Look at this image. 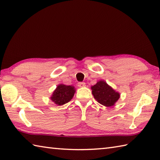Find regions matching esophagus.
Listing matches in <instances>:
<instances>
[{
	"label": "esophagus",
	"mask_w": 160,
	"mask_h": 160,
	"mask_svg": "<svg viewBox=\"0 0 160 160\" xmlns=\"http://www.w3.org/2000/svg\"><path fill=\"white\" fill-rule=\"evenodd\" d=\"M78 86L79 87H84L86 86V84L84 82H78Z\"/></svg>",
	"instance_id": "34e87169"
}]
</instances>
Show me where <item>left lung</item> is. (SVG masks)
<instances>
[{
    "label": "left lung",
    "mask_w": 160,
    "mask_h": 160,
    "mask_svg": "<svg viewBox=\"0 0 160 160\" xmlns=\"http://www.w3.org/2000/svg\"><path fill=\"white\" fill-rule=\"evenodd\" d=\"M91 89L98 102L107 107L114 106L120 97V93L114 90L104 80L98 81L95 85L91 86Z\"/></svg>",
    "instance_id": "8db88e82"
}]
</instances>
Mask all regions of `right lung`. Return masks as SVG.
<instances>
[{
    "instance_id": "add662e5",
    "label": "right lung",
    "mask_w": 160,
    "mask_h": 160,
    "mask_svg": "<svg viewBox=\"0 0 160 160\" xmlns=\"http://www.w3.org/2000/svg\"><path fill=\"white\" fill-rule=\"evenodd\" d=\"M75 93L76 89L73 86L60 84L53 91L50 99L58 106H62L72 99Z\"/></svg>"
}]
</instances>
